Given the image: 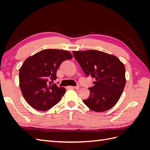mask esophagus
<instances>
[{
  "label": "esophagus",
  "instance_id": "34e87169",
  "mask_svg": "<svg viewBox=\"0 0 150 150\" xmlns=\"http://www.w3.org/2000/svg\"><path fill=\"white\" fill-rule=\"evenodd\" d=\"M79 86H68L67 88L68 89H79Z\"/></svg>",
  "mask_w": 150,
  "mask_h": 150
}]
</instances>
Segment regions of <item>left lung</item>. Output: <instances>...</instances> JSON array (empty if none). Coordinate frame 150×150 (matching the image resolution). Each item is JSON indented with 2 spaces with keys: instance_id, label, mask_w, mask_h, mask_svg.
<instances>
[{
  "instance_id": "1",
  "label": "left lung",
  "mask_w": 150,
  "mask_h": 150,
  "mask_svg": "<svg viewBox=\"0 0 150 150\" xmlns=\"http://www.w3.org/2000/svg\"><path fill=\"white\" fill-rule=\"evenodd\" d=\"M73 55L86 76L96 79L89 97L83 103L91 110L103 112L120 99L125 84V67L115 56L96 50L73 51Z\"/></svg>"
}]
</instances>
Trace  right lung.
<instances>
[{
  "mask_svg": "<svg viewBox=\"0 0 150 150\" xmlns=\"http://www.w3.org/2000/svg\"><path fill=\"white\" fill-rule=\"evenodd\" d=\"M72 58L67 51L44 49L26 59L19 70V85L31 107L47 111L61 100L65 88L51 82L57 79V70L61 63Z\"/></svg>",
  "mask_w": 150,
  "mask_h": 150,
  "instance_id": "right-lung-1",
  "label": "right lung"
}]
</instances>
